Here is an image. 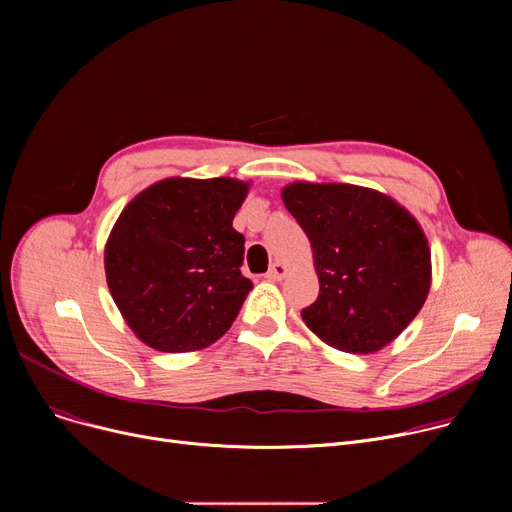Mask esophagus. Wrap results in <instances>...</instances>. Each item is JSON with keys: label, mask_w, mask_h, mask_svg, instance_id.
<instances>
[{"label": "esophagus", "mask_w": 512, "mask_h": 512, "mask_svg": "<svg viewBox=\"0 0 512 512\" xmlns=\"http://www.w3.org/2000/svg\"><path fill=\"white\" fill-rule=\"evenodd\" d=\"M286 272H288V267H286L284 263L276 261V263H272L270 272L265 274V278H267V280H272V282H280V280H284V278H286Z\"/></svg>", "instance_id": "obj_1"}]
</instances>
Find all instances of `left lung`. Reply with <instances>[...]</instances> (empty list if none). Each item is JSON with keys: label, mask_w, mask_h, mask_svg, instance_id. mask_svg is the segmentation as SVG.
<instances>
[{"label": "left lung", "mask_w": 512, "mask_h": 512, "mask_svg": "<svg viewBox=\"0 0 512 512\" xmlns=\"http://www.w3.org/2000/svg\"><path fill=\"white\" fill-rule=\"evenodd\" d=\"M282 201L309 236L319 297L307 328L344 353H375L421 311L432 253L413 215L392 197L355 184L294 182Z\"/></svg>", "instance_id": "left-lung-1"}]
</instances>
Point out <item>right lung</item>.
<instances>
[{
    "label": "right lung",
    "mask_w": 512,
    "mask_h": 512,
    "mask_svg": "<svg viewBox=\"0 0 512 512\" xmlns=\"http://www.w3.org/2000/svg\"><path fill=\"white\" fill-rule=\"evenodd\" d=\"M249 193L234 178H166L134 197L105 245L107 286L130 330L161 353L222 338L253 282L232 220Z\"/></svg>",
    "instance_id": "obj_1"
}]
</instances>
